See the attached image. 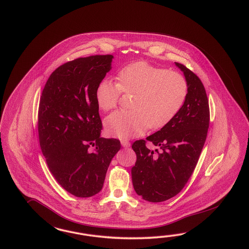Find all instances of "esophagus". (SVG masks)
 Instances as JSON below:
<instances>
[{
    "instance_id": "esophagus-1",
    "label": "esophagus",
    "mask_w": 249,
    "mask_h": 249,
    "mask_svg": "<svg viewBox=\"0 0 249 249\" xmlns=\"http://www.w3.org/2000/svg\"><path fill=\"white\" fill-rule=\"evenodd\" d=\"M121 144H122V146L123 147H125V148H127V147H129L130 146V142L129 141H127V140H122L121 141Z\"/></svg>"
}]
</instances>
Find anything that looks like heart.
Segmentation results:
<instances>
[{
  "mask_svg": "<svg viewBox=\"0 0 249 249\" xmlns=\"http://www.w3.org/2000/svg\"><path fill=\"white\" fill-rule=\"evenodd\" d=\"M134 94L131 112L117 111L105 120L108 135L118 138L137 137L147 127L159 130L176 117L188 96V82L177 71L137 61L123 67L117 83L109 79L100 82L97 105L105 112L117 107L121 94Z\"/></svg>",
  "mask_w": 249,
  "mask_h": 249,
  "instance_id": "1",
  "label": "heart"
}]
</instances>
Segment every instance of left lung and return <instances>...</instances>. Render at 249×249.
Returning a JSON list of instances; mask_svg holds the SVG:
<instances>
[{
    "mask_svg": "<svg viewBox=\"0 0 249 249\" xmlns=\"http://www.w3.org/2000/svg\"><path fill=\"white\" fill-rule=\"evenodd\" d=\"M188 82V96L176 117L146 140L160 150L150 151L146 140L132 144L137 154L131 169L136 193L145 201L160 202L176 196L192 176L205 143L210 108L204 86L186 66L175 62Z\"/></svg>",
    "mask_w": 249,
    "mask_h": 249,
    "instance_id": "left-lung-1",
    "label": "left lung"
}]
</instances>
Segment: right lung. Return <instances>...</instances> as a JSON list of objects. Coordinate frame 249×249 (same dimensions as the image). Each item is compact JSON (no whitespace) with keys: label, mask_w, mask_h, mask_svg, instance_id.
Masks as SVG:
<instances>
[{"label":"right lung","mask_w":249,"mask_h":249,"mask_svg":"<svg viewBox=\"0 0 249 249\" xmlns=\"http://www.w3.org/2000/svg\"><path fill=\"white\" fill-rule=\"evenodd\" d=\"M112 57H79L59 66L40 97L41 150L56 181L76 197L101 192L111 160L120 150L118 139L101 137L103 124L96 101L97 87L111 70Z\"/></svg>","instance_id":"obj_1"}]
</instances>
